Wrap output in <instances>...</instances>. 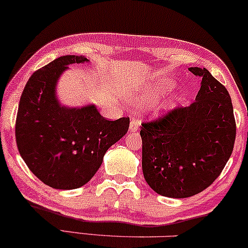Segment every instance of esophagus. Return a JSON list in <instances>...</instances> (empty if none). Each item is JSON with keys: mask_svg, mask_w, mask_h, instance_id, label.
<instances>
[{"mask_svg": "<svg viewBox=\"0 0 248 248\" xmlns=\"http://www.w3.org/2000/svg\"><path fill=\"white\" fill-rule=\"evenodd\" d=\"M140 128V121L136 120V119H133L129 124V131L130 133H135V131L139 130Z\"/></svg>", "mask_w": 248, "mask_h": 248, "instance_id": "obj_1", "label": "esophagus"}]
</instances>
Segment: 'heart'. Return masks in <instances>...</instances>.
<instances>
[{
	"instance_id": "1",
	"label": "heart",
	"mask_w": 248,
	"mask_h": 248,
	"mask_svg": "<svg viewBox=\"0 0 248 248\" xmlns=\"http://www.w3.org/2000/svg\"><path fill=\"white\" fill-rule=\"evenodd\" d=\"M160 87H164V86H160ZM133 99H134V102L140 103L144 99V97H143V95H140V93H135V95H133Z\"/></svg>"
}]
</instances>
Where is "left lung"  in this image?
I'll return each mask as SVG.
<instances>
[{
	"mask_svg": "<svg viewBox=\"0 0 248 248\" xmlns=\"http://www.w3.org/2000/svg\"><path fill=\"white\" fill-rule=\"evenodd\" d=\"M190 71L202 78L196 101L140 127L144 178L153 191L169 198H187L211 186L236 139L228 90L206 68Z\"/></svg>",
	"mask_w": 248,
	"mask_h": 248,
	"instance_id": "1",
	"label": "left lung"
}]
</instances>
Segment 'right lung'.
Returning <instances> with one entry per match:
<instances>
[{"label": "right lung", "mask_w": 248, "mask_h": 248, "mask_svg": "<svg viewBox=\"0 0 248 248\" xmlns=\"http://www.w3.org/2000/svg\"><path fill=\"white\" fill-rule=\"evenodd\" d=\"M89 62L84 56H62L37 70L21 93L16 140L31 171L46 186L73 190L88 183L106 151L126 135L129 118L106 120L96 105H62L57 82L68 65Z\"/></svg>", "instance_id": "right-lung-1"}]
</instances>
